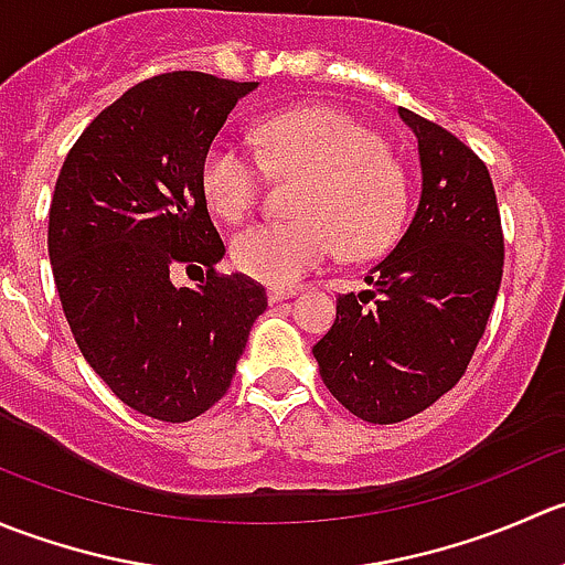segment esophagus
<instances>
[{
    "label": "esophagus",
    "instance_id": "1",
    "mask_svg": "<svg viewBox=\"0 0 565 565\" xmlns=\"http://www.w3.org/2000/svg\"><path fill=\"white\" fill-rule=\"evenodd\" d=\"M295 298V289H267V300L270 303H281V300Z\"/></svg>",
    "mask_w": 565,
    "mask_h": 565
}]
</instances>
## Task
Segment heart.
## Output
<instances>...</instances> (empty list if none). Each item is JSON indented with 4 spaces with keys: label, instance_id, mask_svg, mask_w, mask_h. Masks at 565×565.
Instances as JSON below:
<instances>
[{
    "label": "heart",
    "instance_id": "b5f03b06",
    "mask_svg": "<svg viewBox=\"0 0 565 565\" xmlns=\"http://www.w3.org/2000/svg\"><path fill=\"white\" fill-rule=\"evenodd\" d=\"M256 152L218 139L202 161L210 210L226 221L246 218L265 185V169L303 177L289 224H256L232 241L241 273L270 287H292L335 250L347 259L383 254L402 235L409 213V180L377 130L333 106H303L267 117L254 130Z\"/></svg>",
    "mask_w": 565,
    "mask_h": 565
}]
</instances>
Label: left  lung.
Returning <instances> with one entry per match:
<instances>
[{
  "mask_svg": "<svg viewBox=\"0 0 565 565\" xmlns=\"http://www.w3.org/2000/svg\"><path fill=\"white\" fill-rule=\"evenodd\" d=\"M420 202L407 232L335 300L315 344L328 391L369 424H398L431 407L467 372L503 278V226L487 163L451 130L409 108Z\"/></svg>",
  "mask_w": 565,
  "mask_h": 565,
  "instance_id": "8db88e82",
  "label": "left lung"
}]
</instances>
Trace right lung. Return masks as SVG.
<instances>
[{
  "label": "right lung",
  "instance_id": "add662e5",
  "mask_svg": "<svg viewBox=\"0 0 565 565\" xmlns=\"http://www.w3.org/2000/svg\"><path fill=\"white\" fill-rule=\"evenodd\" d=\"M256 82L174 71L130 87L84 128L56 177L49 259L84 361L119 402L182 424L235 377L265 287L215 273L226 248L202 161ZM186 267L209 278L177 288Z\"/></svg>",
  "mask_w": 565,
  "mask_h": 565
}]
</instances>
